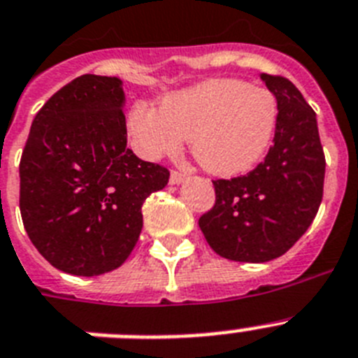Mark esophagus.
Masks as SVG:
<instances>
[{
    "instance_id": "1",
    "label": "esophagus",
    "mask_w": 358,
    "mask_h": 358,
    "mask_svg": "<svg viewBox=\"0 0 358 358\" xmlns=\"http://www.w3.org/2000/svg\"><path fill=\"white\" fill-rule=\"evenodd\" d=\"M188 177H190L188 173L176 172V170H173V172L170 173V182H172V185H182V182H185Z\"/></svg>"
}]
</instances>
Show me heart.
Listing matches in <instances>:
<instances>
[{
  "instance_id": "1",
  "label": "heart",
  "mask_w": 358,
  "mask_h": 358,
  "mask_svg": "<svg viewBox=\"0 0 358 358\" xmlns=\"http://www.w3.org/2000/svg\"><path fill=\"white\" fill-rule=\"evenodd\" d=\"M277 117V101L266 88L210 79L166 96L159 110L136 103L127 115V132L146 159L177 154L190 139L199 166L231 177L252 170L266 154Z\"/></svg>"
}]
</instances>
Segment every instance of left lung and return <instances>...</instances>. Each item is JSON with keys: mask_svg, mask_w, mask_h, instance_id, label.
Returning a JSON list of instances; mask_svg holds the SVG:
<instances>
[{"mask_svg": "<svg viewBox=\"0 0 358 358\" xmlns=\"http://www.w3.org/2000/svg\"><path fill=\"white\" fill-rule=\"evenodd\" d=\"M261 79L279 108L273 145L250 173L213 181L215 204L199 219L213 252L239 262H268L288 252L315 219L324 188L315 112L286 78Z\"/></svg>", "mask_w": 358, "mask_h": 358, "instance_id": "obj_1", "label": "left lung"}]
</instances>
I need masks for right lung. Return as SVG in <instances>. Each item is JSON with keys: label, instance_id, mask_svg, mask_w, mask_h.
<instances>
[{"label": "right lung", "instance_id": "right-lung-1", "mask_svg": "<svg viewBox=\"0 0 358 358\" xmlns=\"http://www.w3.org/2000/svg\"><path fill=\"white\" fill-rule=\"evenodd\" d=\"M119 78L85 74L57 90L30 127L20 210L32 244L57 270L94 277L119 268L143 228V203L170 172L127 148Z\"/></svg>", "mask_w": 358, "mask_h": 358}]
</instances>
